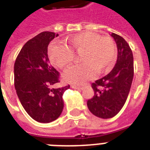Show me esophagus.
I'll return each instance as SVG.
<instances>
[{"label": "esophagus", "mask_w": 150, "mask_h": 150, "mask_svg": "<svg viewBox=\"0 0 150 150\" xmlns=\"http://www.w3.org/2000/svg\"><path fill=\"white\" fill-rule=\"evenodd\" d=\"M71 88H73V89H78V90H82L83 88L81 86H74V85H72L71 86Z\"/></svg>", "instance_id": "obj_1"}]
</instances>
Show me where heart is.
<instances>
[{"mask_svg":"<svg viewBox=\"0 0 150 150\" xmlns=\"http://www.w3.org/2000/svg\"><path fill=\"white\" fill-rule=\"evenodd\" d=\"M66 45L52 44L48 49L51 63L58 68H64L74 60V53L81 54L82 64L73 65L64 72L66 82L82 85L91 79L96 71L102 74L109 71L116 58V47L110 37H101L99 34L84 32L67 37Z\"/></svg>","mask_w":150,"mask_h":150,"instance_id":"1","label":"heart"}]
</instances>
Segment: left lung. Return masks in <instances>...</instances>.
Instances as JSON below:
<instances>
[{"label": "left lung", "instance_id": "1", "mask_svg": "<svg viewBox=\"0 0 150 150\" xmlns=\"http://www.w3.org/2000/svg\"><path fill=\"white\" fill-rule=\"evenodd\" d=\"M116 42L117 59L109 74L92 84L93 97L87 101L89 111L103 119L118 114L128 98L134 76L133 54L125 39L112 33Z\"/></svg>", "mask_w": 150, "mask_h": 150}]
</instances>
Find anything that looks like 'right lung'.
Here are the masks:
<instances>
[{
	"label": "right lung",
	"instance_id": "add662e5",
	"mask_svg": "<svg viewBox=\"0 0 150 150\" xmlns=\"http://www.w3.org/2000/svg\"><path fill=\"white\" fill-rule=\"evenodd\" d=\"M58 34L43 32L29 40L20 50L14 66L16 93L27 114L40 123H50L61 115L62 96L67 86L57 89L59 72L50 64L49 43Z\"/></svg>",
	"mask_w": 150,
	"mask_h": 150
}]
</instances>
